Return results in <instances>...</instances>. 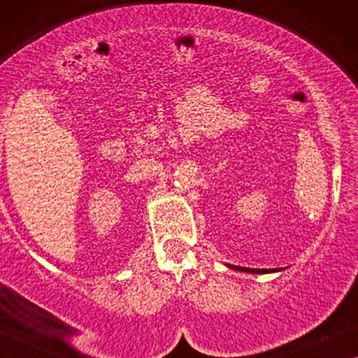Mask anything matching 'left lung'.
I'll use <instances>...</instances> for the list:
<instances>
[{"label":"left lung","instance_id":"left-lung-1","mask_svg":"<svg viewBox=\"0 0 358 358\" xmlns=\"http://www.w3.org/2000/svg\"><path fill=\"white\" fill-rule=\"evenodd\" d=\"M228 267H231L233 271L248 272V273H271V272H275L273 268H249V267H239V266H228Z\"/></svg>","mask_w":358,"mask_h":358}]
</instances>
